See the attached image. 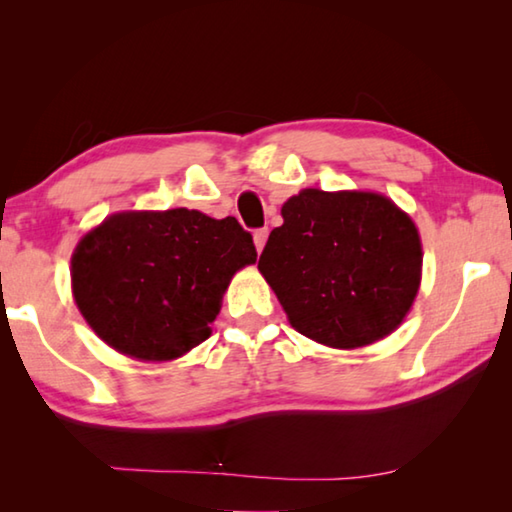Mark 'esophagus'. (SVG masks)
<instances>
[{
    "instance_id": "1",
    "label": "esophagus",
    "mask_w": 512,
    "mask_h": 512,
    "mask_svg": "<svg viewBox=\"0 0 512 512\" xmlns=\"http://www.w3.org/2000/svg\"><path fill=\"white\" fill-rule=\"evenodd\" d=\"M266 239H268V230L266 228H259L253 232V241H255V248L257 253H262L264 246H266Z\"/></svg>"
}]
</instances>
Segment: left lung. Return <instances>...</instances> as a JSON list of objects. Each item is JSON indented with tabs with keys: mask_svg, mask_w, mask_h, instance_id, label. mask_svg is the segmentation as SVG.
Instances as JSON below:
<instances>
[{
	"mask_svg": "<svg viewBox=\"0 0 512 512\" xmlns=\"http://www.w3.org/2000/svg\"><path fill=\"white\" fill-rule=\"evenodd\" d=\"M282 219L257 268L291 327L354 350L402 323L420 289L422 244L391 198L302 189L282 205Z\"/></svg>",
	"mask_w": 512,
	"mask_h": 512,
	"instance_id": "obj_1",
	"label": "left lung"
}]
</instances>
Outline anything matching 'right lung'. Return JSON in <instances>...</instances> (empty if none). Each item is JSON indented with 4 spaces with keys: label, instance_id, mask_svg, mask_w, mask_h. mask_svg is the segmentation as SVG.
Returning a JSON list of instances; mask_svg holds the SVG:
<instances>
[{
    "label": "right lung",
    "instance_id": "obj_1",
    "mask_svg": "<svg viewBox=\"0 0 512 512\" xmlns=\"http://www.w3.org/2000/svg\"><path fill=\"white\" fill-rule=\"evenodd\" d=\"M257 262L235 216L198 210L119 212L72 255L76 307L110 348L140 361L183 357L210 336L239 268Z\"/></svg>",
    "mask_w": 512,
    "mask_h": 512
}]
</instances>
